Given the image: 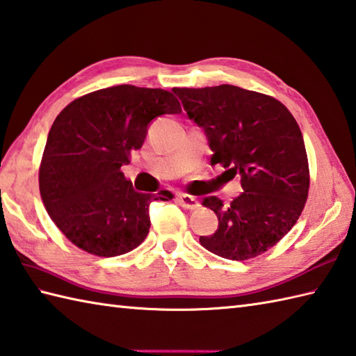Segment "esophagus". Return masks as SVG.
<instances>
[{"label":"esophagus","mask_w":356,"mask_h":356,"mask_svg":"<svg viewBox=\"0 0 356 356\" xmlns=\"http://www.w3.org/2000/svg\"><path fill=\"white\" fill-rule=\"evenodd\" d=\"M178 202L179 206H183L184 209L188 210H193V209H198L200 207V201L197 197H192V195L188 193H178Z\"/></svg>","instance_id":"34e87169"}]
</instances>
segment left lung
Instances as JSON below:
<instances>
[{
  "label": "left lung",
  "instance_id": "8db88e82",
  "mask_svg": "<svg viewBox=\"0 0 356 356\" xmlns=\"http://www.w3.org/2000/svg\"><path fill=\"white\" fill-rule=\"evenodd\" d=\"M172 90L204 129L210 163L221 164L229 178L239 175L244 191L227 206L204 198L218 229L200 236L201 245L234 261L261 255L287 235L307 201L310 173L298 122L278 99L236 86Z\"/></svg>",
  "mask_w": 356,
  "mask_h": 356
}]
</instances>
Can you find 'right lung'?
<instances>
[{
  "mask_svg": "<svg viewBox=\"0 0 356 356\" xmlns=\"http://www.w3.org/2000/svg\"><path fill=\"white\" fill-rule=\"evenodd\" d=\"M172 92L130 84L72 101L55 118L40 164V193L56 227L97 257H118L146 239L152 201L173 195L136 192L121 172L143 147L149 122L179 113Z\"/></svg>",
  "mask_w": 356,
  "mask_h": 356,
  "instance_id": "add662e5",
  "label": "right lung"
}]
</instances>
